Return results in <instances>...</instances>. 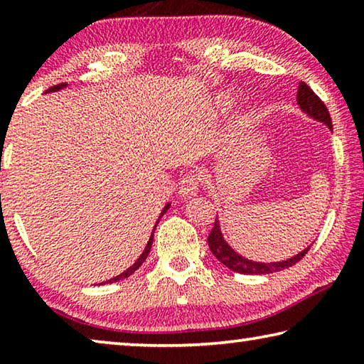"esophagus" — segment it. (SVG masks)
Here are the masks:
<instances>
[{"label": "esophagus", "instance_id": "obj_1", "mask_svg": "<svg viewBox=\"0 0 364 364\" xmlns=\"http://www.w3.org/2000/svg\"><path fill=\"white\" fill-rule=\"evenodd\" d=\"M200 176L197 171L191 170L183 175L180 181V189H178V194H180L183 199H188V197H193L197 194V189H199Z\"/></svg>", "mask_w": 364, "mask_h": 364}]
</instances>
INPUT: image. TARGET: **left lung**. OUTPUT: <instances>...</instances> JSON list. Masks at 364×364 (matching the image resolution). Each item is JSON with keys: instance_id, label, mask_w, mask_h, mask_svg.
Instances as JSON below:
<instances>
[{"instance_id": "left-lung-1", "label": "left lung", "mask_w": 364, "mask_h": 364, "mask_svg": "<svg viewBox=\"0 0 364 364\" xmlns=\"http://www.w3.org/2000/svg\"><path fill=\"white\" fill-rule=\"evenodd\" d=\"M297 102L304 112L311 115L313 119L326 123V125H328L332 130V120H331L328 107L324 106V102L319 100L318 95L305 82H301L299 85ZM207 242H208V247H210V250H212V254L217 257L226 268H230L231 271H236V273H242V274H268V273H274V271L286 269L289 267H292V264H295L297 262H300L311 247L310 245V247L301 250L300 254H297L295 257L289 258V260H284V262H274V263L252 262V260H247V258H244L239 254H236V252H234L230 245L225 242L223 236H221L220 225H218L217 218H215V223H213L210 234H208Z\"/></svg>"}]
</instances>
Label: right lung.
I'll list each match as a JSON object with an SVG mask.
<instances>
[{
    "instance_id": "add662e5",
    "label": "right lung",
    "mask_w": 364,
    "mask_h": 364,
    "mask_svg": "<svg viewBox=\"0 0 364 364\" xmlns=\"http://www.w3.org/2000/svg\"><path fill=\"white\" fill-rule=\"evenodd\" d=\"M63 86H65V83H59V85H54V86H51V88H48V91H56V90H60L63 88ZM168 207L170 205H165V208L162 210V213H160V217H162V215L168 210ZM159 223V221H157ZM157 223H156V226H157ZM154 231H156V228H154ZM154 231H152V234H151V237H149V242H147V245H146V249H144V252L143 254L139 255V258L136 262H134L130 268H128L127 271H123L122 274H119V276H115V278H112V279H109V281H106V282H117V281H120V279H125V278H128V276H132L134 271H136L141 264L144 263V260H146V257L149 255V250H151V247H152V241H154ZM106 282H104V284H106Z\"/></svg>"
}]
</instances>
